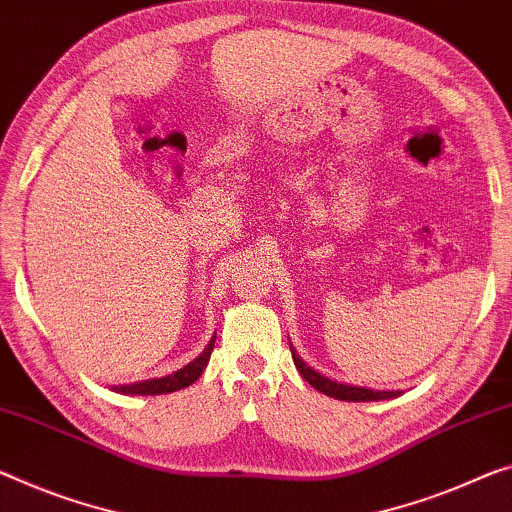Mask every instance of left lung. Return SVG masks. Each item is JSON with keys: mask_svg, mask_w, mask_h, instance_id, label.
Listing matches in <instances>:
<instances>
[{"mask_svg": "<svg viewBox=\"0 0 512 512\" xmlns=\"http://www.w3.org/2000/svg\"><path fill=\"white\" fill-rule=\"evenodd\" d=\"M290 352H293V361L304 380L309 382L313 389H318L320 393H325V396H329V398L348 400V403H368V400L396 398L400 393V391H375V389H366V387H352V384H341L336 380H329V377H325L322 373L313 371V368L306 364L300 355H297L293 343H290Z\"/></svg>", "mask_w": 512, "mask_h": 512, "instance_id": "1", "label": "left lung"}]
</instances>
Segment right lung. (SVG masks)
<instances>
[{
	"label": "right lung",
	"mask_w": 512,
	"mask_h": 512,
	"mask_svg": "<svg viewBox=\"0 0 512 512\" xmlns=\"http://www.w3.org/2000/svg\"><path fill=\"white\" fill-rule=\"evenodd\" d=\"M212 348H215V336L210 338L206 350H203L194 361H190V364L180 368V371H174L171 375H164V377H153V380L121 384V387H114V391L125 393V396H160V393H171V391L190 387V384L199 380L201 373L206 371Z\"/></svg>",
	"instance_id": "right-lung-1"
}]
</instances>
